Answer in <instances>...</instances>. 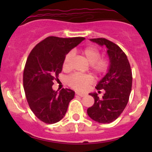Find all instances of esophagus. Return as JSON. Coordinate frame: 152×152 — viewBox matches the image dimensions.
Returning a JSON list of instances; mask_svg holds the SVG:
<instances>
[{
    "label": "esophagus",
    "instance_id": "esophagus-1",
    "mask_svg": "<svg viewBox=\"0 0 152 152\" xmlns=\"http://www.w3.org/2000/svg\"><path fill=\"white\" fill-rule=\"evenodd\" d=\"M76 94L78 95V96H79L80 97H85L86 96V94H85V93H79V92H76Z\"/></svg>",
    "mask_w": 152,
    "mask_h": 152
}]
</instances>
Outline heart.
Segmentation results:
<instances>
[{"label": "heart", "instance_id": "b5f03b06", "mask_svg": "<svg viewBox=\"0 0 152 152\" xmlns=\"http://www.w3.org/2000/svg\"><path fill=\"white\" fill-rule=\"evenodd\" d=\"M82 53L86 59L92 64V69L98 75L103 74L108 70L110 67V62L107 59L101 58V53L98 48L93 46L86 47L82 50ZM73 57V52L70 51L65 55L62 64V67L65 70H69L71 67V62ZM93 82V79L88 75L74 73L69 76L67 84L72 88L79 91H83Z\"/></svg>", "mask_w": 152, "mask_h": 152}]
</instances>
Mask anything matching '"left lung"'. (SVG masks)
Wrapping results in <instances>:
<instances>
[{
  "label": "left lung",
  "mask_w": 152,
  "mask_h": 152,
  "mask_svg": "<svg viewBox=\"0 0 152 152\" xmlns=\"http://www.w3.org/2000/svg\"><path fill=\"white\" fill-rule=\"evenodd\" d=\"M90 40L107 47L110 65L107 73L96 87L98 90H104L105 93L102 99H99L97 93H90L95 102L87 109V114L95 121L109 124L116 120L126 107L132 90V73L126 55L118 45L105 38Z\"/></svg>",
  "instance_id": "obj_1"
}]
</instances>
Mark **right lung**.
Masks as SVG:
<instances>
[{
	"label": "right lung",
	"mask_w": 152,
	"mask_h": 152,
	"mask_svg": "<svg viewBox=\"0 0 152 152\" xmlns=\"http://www.w3.org/2000/svg\"><path fill=\"white\" fill-rule=\"evenodd\" d=\"M85 38L48 37L37 44L27 58L23 70V87L29 107L37 118L55 124L63 118L75 92L52 89L62 72L65 55Z\"/></svg>",
	"instance_id": "obj_1"
}]
</instances>
